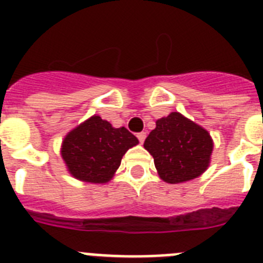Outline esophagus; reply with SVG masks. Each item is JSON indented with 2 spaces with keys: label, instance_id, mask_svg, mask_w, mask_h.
<instances>
[{
  "label": "esophagus",
  "instance_id": "obj_1",
  "mask_svg": "<svg viewBox=\"0 0 263 263\" xmlns=\"http://www.w3.org/2000/svg\"><path fill=\"white\" fill-rule=\"evenodd\" d=\"M137 137H138L139 142L143 143V141H145V138H146V133H145V132H141V133L137 134Z\"/></svg>",
  "mask_w": 263,
  "mask_h": 263
}]
</instances>
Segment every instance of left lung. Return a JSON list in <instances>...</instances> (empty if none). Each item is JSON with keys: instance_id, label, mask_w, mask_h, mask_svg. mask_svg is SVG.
<instances>
[{"instance_id": "left-lung-1", "label": "left lung", "mask_w": 263, "mask_h": 263, "mask_svg": "<svg viewBox=\"0 0 263 263\" xmlns=\"http://www.w3.org/2000/svg\"><path fill=\"white\" fill-rule=\"evenodd\" d=\"M155 124L143 147L154 158L155 168L163 182L179 184L205 173L211 163L213 139L203 126L179 111H171Z\"/></svg>"}]
</instances>
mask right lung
Returning <instances> with one entry per match:
<instances>
[{"mask_svg": "<svg viewBox=\"0 0 263 263\" xmlns=\"http://www.w3.org/2000/svg\"><path fill=\"white\" fill-rule=\"evenodd\" d=\"M138 143L126 127H113L95 115L68 132L60 155L75 179L105 184L113 179L125 153Z\"/></svg>", "mask_w": 263, "mask_h": 263, "instance_id": "add662e5", "label": "right lung"}]
</instances>
